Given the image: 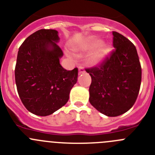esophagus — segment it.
Instances as JSON below:
<instances>
[{"instance_id": "esophagus-1", "label": "esophagus", "mask_w": 155, "mask_h": 155, "mask_svg": "<svg viewBox=\"0 0 155 155\" xmlns=\"http://www.w3.org/2000/svg\"><path fill=\"white\" fill-rule=\"evenodd\" d=\"M85 72V69H83V67H79V74H82V73H84Z\"/></svg>"}]
</instances>
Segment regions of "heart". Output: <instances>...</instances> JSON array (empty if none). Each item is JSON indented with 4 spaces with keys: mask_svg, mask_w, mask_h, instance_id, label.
<instances>
[{
    "mask_svg": "<svg viewBox=\"0 0 155 155\" xmlns=\"http://www.w3.org/2000/svg\"><path fill=\"white\" fill-rule=\"evenodd\" d=\"M93 48L94 49L88 55L87 61L92 65H97L102 61H104V58L107 56L110 51V47L105 45L100 44L99 40L90 39L78 48L81 50H90Z\"/></svg>",
    "mask_w": 155,
    "mask_h": 155,
    "instance_id": "1",
    "label": "heart"
}]
</instances>
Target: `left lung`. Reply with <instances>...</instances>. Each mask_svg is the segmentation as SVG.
<instances>
[{"instance_id":"obj_1","label":"left lung","mask_w":155,"mask_h":155,"mask_svg":"<svg viewBox=\"0 0 155 155\" xmlns=\"http://www.w3.org/2000/svg\"><path fill=\"white\" fill-rule=\"evenodd\" d=\"M114 49L98 65L86 68L92 83L90 103L108 117L124 114L136 102L141 83V66L136 47L113 31Z\"/></svg>"}]
</instances>
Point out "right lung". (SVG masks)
<instances>
[{
  "mask_svg": "<svg viewBox=\"0 0 155 155\" xmlns=\"http://www.w3.org/2000/svg\"><path fill=\"white\" fill-rule=\"evenodd\" d=\"M53 29H41L21 45L15 69L17 90L29 112L48 116L68 102L77 82L78 69L66 70L59 63L63 51Z\"/></svg>",
  "mask_w": 155,
  "mask_h": 155,
  "instance_id": "obj_1",
  "label": "right lung"
}]
</instances>
